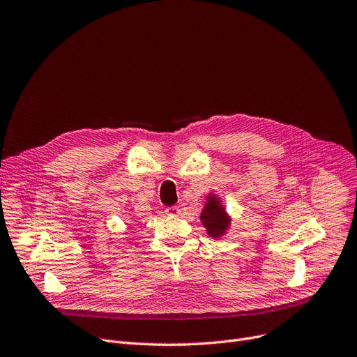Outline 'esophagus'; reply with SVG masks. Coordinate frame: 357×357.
I'll list each match as a JSON object with an SVG mask.
<instances>
[{"mask_svg":"<svg viewBox=\"0 0 357 357\" xmlns=\"http://www.w3.org/2000/svg\"><path fill=\"white\" fill-rule=\"evenodd\" d=\"M165 213L169 216H177V215H180V208L178 206H168L165 209Z\"/></svg>","mask_w":357,"mask_h":357,"instance_id":"34e87169","label":"esophagus"}]
</instances>
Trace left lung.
Returning <instances> with one entry per match:
<instances>
[{"label": "left lung", "mask_w": 357, "mask_h": 357, "mask_svg": "<svg viewBox=\"0 0 357 357\" xmlns=\"http://www.w3.org/2000/svg\"><path fill=\"white\" fill-rule=\"evenodd\" d=\"M200 219L203 225H205L208 234L213 236V238H218V236L222 235L229 224V219L222 205H219V202L215 197H211L208 200L205 209L202 211Z\"/></svg>", "instance_id": "left-lung-1"}]
</instances>
